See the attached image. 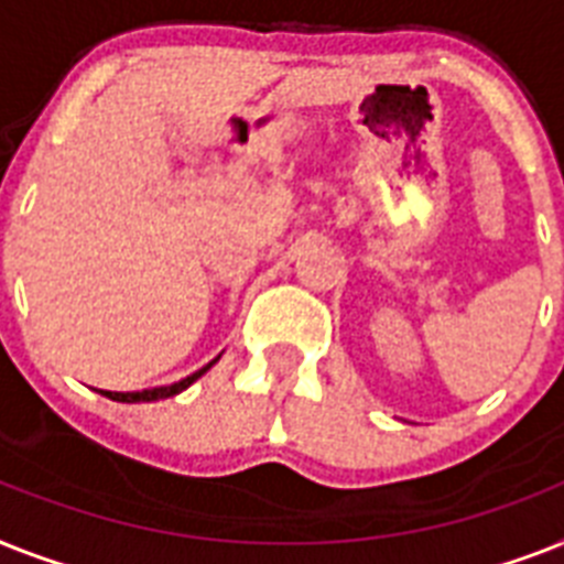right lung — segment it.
Instances as JSON below:
<instances>
[{
    "label": "right lung",
    "mask_w": 564,
    "mask_h": 564,
    "mask_svg": "<svg viewBox=\"0 0 564 564\" xmlns=\"http://www.w3.org/2000/svg\"><path fill=\"white\" fill-rule=\"evenodd\" d=\"M219 361L217 359H210L205 368H199L196 373H191V377L185 379H178V382H173V386H159V388H144V391H100L104 397H109V400H116V402H155V400H167V397H176V393H182L185 388H191L196 382V379L203 377V373H208L214 365Z\"/></svg>",
    "instance_id": "right-lung-1"
}]
</instances>
